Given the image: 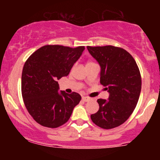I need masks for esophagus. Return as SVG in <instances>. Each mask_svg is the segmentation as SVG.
I'll return each mask as SVG.
<instances>
[{"label": "esophagus", "instance_id": "34e87169", "mask_svg": "<svg viewBox=\"0 0 160 160\" xmlns=\"http://www.w3.org/2000/svg\"><path fill=\"white\" fill-rule=\"evenodd\" d=\"M82 100L83 101V102H89V101H90V98H89V97H86V96H83L82 98Z\"/></svg>", "mask_w": 160, "mask_h": 160}]
</instances>
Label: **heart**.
<instances>
[{
	"instance_id": "obj_1",
	"label": "heart",
	"mask_w": 160,
	"mask_h": 160,
	"mask_svg": "<svg viewBox=\"0 0 160 160\" xmlns=\"http://www.w3.org/2000/svg\"><path fill=\"white\" fill-rule=\"evenodd\" d=\"M90 63H92V62H89L87 64H90ZM87 64H86V65H87Z\"/></svg>"
}]
</instances>
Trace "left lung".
I'll use <instances>...</instances> for the list:
<instances>
[{"instance_id":"obj_1","label":"left lung","mask_w":160,"mask_h":160,"mask_svg":"<svg viewBox=\"0 0 160 160\" xmlns=\"http://www.w3.org/2000/svg\"><path fill=\"white\" fill-rule=\"evenodd\" d=\"M87 49L101 67L100 82L109 92L108 100L99 98L98 112L91 115L95 125L110 129L131 116L140 96L141 78L134 58L120 47H89Z\"/></svg>"}]
</instances>
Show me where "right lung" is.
Returning <instances> with one entry per match:
<instances>
[{
	"instance_id": "obj_1",
	"label": "right lung",
	"mask_w": 160,
	"mask_h": 160,
	"mask_svg": "<svg viewBox=\"0 0 160 160\" xmlns=\"http://www.w3.org/2000/svg\"><path fill=\"white\" fill-rule=\"evenodd\" d=\"M84 49V47L43 46L25 62L22 74V95L28 111L38 123L57 128L69 120L81 96L74 92H58L57 80L69 74Z\"/></svg>"
}]
</instances>
